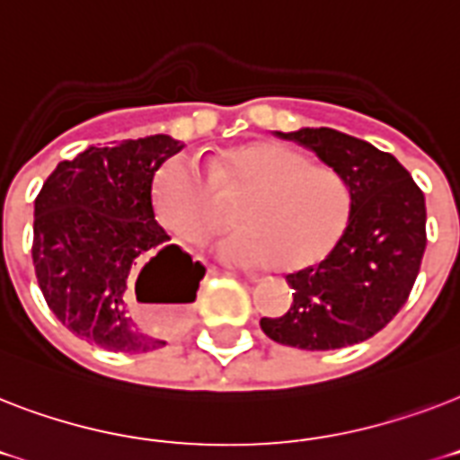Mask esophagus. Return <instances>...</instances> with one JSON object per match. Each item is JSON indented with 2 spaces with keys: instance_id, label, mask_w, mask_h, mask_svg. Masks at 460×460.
Wrapping results in <instances>:
<instances>
[{
  "instance_id": "1",
  "label": "esophagus",
  "mask_w": 460,
  "mask_h": 460,
  "mask_svg": "<svg viewBox=\"0 0 460 460\" xmlns=\"http://www.w3.org/2000/svg\"><path fill=\"white\" fill-rule=\"evenodd\" d=\"M243 277H248V279H258V274L252 272H243Z\"/></svg>"
}]
</instances>
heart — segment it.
Here are the masks:
<instances>
[{
  "label": "heart",
  "mask_w": 460,
  "mask_h": 460,
  "mask_svg": "<svg viewBox=\"0 0 460 460\" xmlns=\"http://www.w3.org/2000/svg\"><path fill=\"white\" fill-rule=\"evenodd\" d=\"M153 202L159 224L186 243L226 229L231 209L241 207L243 231L219 243L222 258L281 272L320 262L350 215L341 173L279 143L231 147L208 172L190 159H169L155 176Z\"/></svg>",
  "instance_id": "b5f03b06"
}]
</instances>
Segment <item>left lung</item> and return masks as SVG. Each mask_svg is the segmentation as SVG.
Returning a JSON list of instances; mask_svg holds the SVG:
<instances>
[{"label":"left lung","instance_id":"left-lung-1","mask_svg":"<svg viewBox=\"0 0 460 460\" xmlns=\"http://www.w3.org/2000/svg\"><path fill=\"white\" fill-rule=\"evenodd\" d=\"M313 150L341 173L350 215L322 262L288 274L294 303L281 317H262L272 341L334 350L370 339L411 296L428 245L425 195L399 159L334 128L277 133Z\"/></svg>","mask_w":460,"mask_h":460}]
</instances>
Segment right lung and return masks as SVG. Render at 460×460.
<instances>
[{
  "label": "right lung",
  "mask_w": 460,
  "mask_h": 460,
  "mask_svg": "<svg viewBox=\"0 0 460 460\" xmlns=\"http://www.w3.org/2000/svg\"><path fill=\"white\" fill-rule=\"evenodd\" d=\"M169 136L88 147L59 162L35 198L32 265L57 320L114 353H147L164 339L133 320L128 287L146 281L159 305L195 301L205 267L169 243L155 219L153 179L181 150Z\"/></svg>",
  "instance_id": "add662e5"
}]
</instances>
